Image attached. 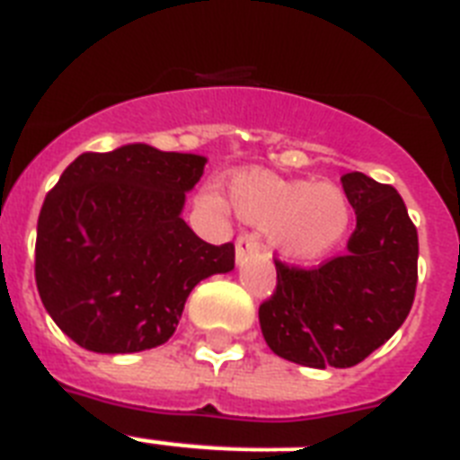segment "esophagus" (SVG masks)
<instances>
[{"mask_svg":"<svg viewBox=\"0 0 460 460\" xmlns=\"http://www.w3.org/2000/svg\"><path fill=\"white\" fill-rule=\"evenodd\" d=\"M261 253V244L256 242V237L249 233H242L237 237V244H234V261L237 265H244L252 256H258Z\"/></svg>","mask_w":460,"mask_h":460,"instance_id":"34e87169","label":"esophagus"}]
</instances>
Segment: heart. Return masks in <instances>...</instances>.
Listing matches in <instances>:
<instances>
[{"instance_id": "1", "label": "heart", "mask_w": 460, "mask_h": 460, "mask_svg": "<svg viewBox=\"0 0 460 460\" xmlns=\"http://www.w3.org/2000/svg\"><path fill=\"white\" fill-rule=\"evenodd\" d=\"M227 202L242 221L265 230L277 252L298 261L332 252L350 226V202L339 185L265 169L237 171L227 183Z\"/></svg>"}]
</instances>
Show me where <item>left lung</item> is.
<instances>
[{
	"label": "left lung",
	"instance_id": "left-lung-1",
	"mask_svg": "<svg viewBox=\"0 0 460 460\" xmlns=\"http://www.w3.org/2000/svg\"><path fill=\"white\" fill-rule=\"evenodd\" d=\"M358 216L343 256L314 270L277 265V289L258 307L265 343L289 362L348 369L393 336L411 310L419 234L393 185L359 171L341 178Z\"/></svg>",
	"mask_w": 460,
	"mask_h": 460
}]
</instances>
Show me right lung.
<instances>
[{"label":"right lung","instance_id":"right-lung-1","mask_svg":"<svg viewBox=\"0 0 460 460\" xmlns=\"http://www.w3.org/2000/svg\"><path fill=\"white\" fill-rule=\"evenodd\" d=\"M207 157L128 143L79 155L44 199L34 279L51 320L82 348L127 355L176 332L197 284L234 268L183 221Z\"/></svg>","mask_w":460,"mask_h":460}]
</instances>
